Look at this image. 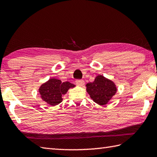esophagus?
Segmentation results:
<instances>
[{
  "label": "esophagus",
  "instance_id": "obj_1",
  "mask_svg": "<svg viewBox=\"0 0 157 157\" xmlns=\"http://www.w3.org/2000/svg\"><path fill=\"white\" fill-rule=\"evenodd\" d=\"M76 84H78V86H82L84 84V81L82 80V79H77L75 81Z\"/></svg>",
  "mask_w": 157,
  "mask_h": 157
}]
</instances>
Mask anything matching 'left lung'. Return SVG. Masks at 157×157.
I'll return each mask as SVG.
<instances>
[{
    "label": "left lung",
    "instance_id": "8db88e82",
    "mask_svg": "<svg viewBox=\"0 0 157 157\" xmlns=\"http://www.w3.org/2000/svg\"><path fill=\"white\" fill-rule=\"evenodd\" d=\"M86 91L95 103L103 105L115 95L117 88L112 81L99 75L95 78L93 82L86 84Z\"/></svg>",
    "mask_w": 157,
    "mask_h": 157
}]
</instances>
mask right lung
I'll return each instance as SVG.
<instances>
[{
    "label": "right lung",
    "mask_w": 157,
    "mask_h": 157,
    "mask_svg": "<svg viewBox=\"0 0 157 157\" xmlns=\"http://www.w3.org/2000/svg\"><path fill=\"white\" fill-rule=\"evenodd\" d=\"M73 87L75 85L69 82H62L59 79L52 78L42 84L39 92L43 100L49 105L54 106L62 102V95Z\"/></svg>",
    "instance_id": "add662e5"
}]
</instances>
